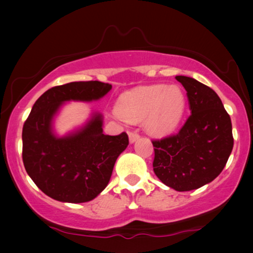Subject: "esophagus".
<instances>
[{
	"mask_svg": "<svg viewBox=\"0 0 253 253\" xmlns=\"http://www.w3.org/2000/svg\"><path fill=\"white\" fill-rule=\"evenodd\" d=\"M138 139H139V134H138L137 132H130L129 133V141H130V144H133L134 141H137Z\"/></svg>",
	"mask_w": 253,
	"mask_h": 253,
	"instance_id": "esophagus-1",
	"label": "esophagus"
}]
</instances>
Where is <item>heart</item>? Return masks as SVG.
I'll return each instance as SVG.
<instances>
[{
    "label": "heart",
    "instance_id": "heart-1",
    "mask_svg": "<svg viewBox=\"0 0 253 253\" xmlns=\"http://www.w3.org/2000/svg\"><path fill=\"white\" fill-rule=\"evenodd\" d=\"M186 98L177 85H152L126 92L117 101L116 112L130 123L145 120V130L152 136L174 132L185 112Z\"/></svg>",
    "mask_w": 253,
    "mask_h": 253
}]
</instances>
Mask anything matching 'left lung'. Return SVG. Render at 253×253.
I'll use <instances>...</instances> for the list:
<instances>
[{"label": "left lung", "instance_id": "8db88e82", "mask_svg": "<svg viewBox=\"0 0 253 253\" xmlns=\"http://www.w3.org/2000/svg\"><path fill=\"white\" fill-rule=\"evenodd\" d=\"M185 88L191 115L175 136L152 141L153 170L176 191H191L212 182L233 151L230 116L219 95L196 79L176 76Z\"/></svg>", "mask_w": 253, "mask_h": 253}]
</instances>
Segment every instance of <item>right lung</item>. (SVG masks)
<instances>
[{"label": "right lung", "mask_w": 253, "mask_h": 253, "mask_svg": "<svg viewBox=\"0 0 253 253\" xmlns=\"http://www.w3.org/2000/svg\"><path fill=\"white\" fill-rule=\"evenodd\" d=\"M112 85L98 81L72 82L43 93L23 126V162L43 193L62 203H86L108 185L114 165L129 145L126 132L103 133V116L93 112L85 124L58 136L54 122L65 102H92Z\"/></svg>", "instance_id": "right-lung-1"}]
</instances>
